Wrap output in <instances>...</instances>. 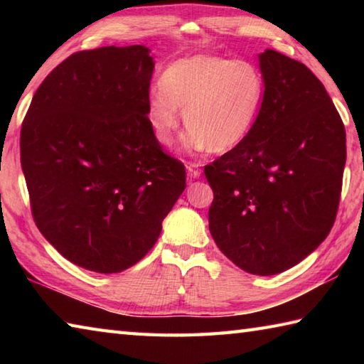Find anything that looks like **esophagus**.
<instances>
[{"mask_svg": "<svg viewBox=\"0 0 364 364\" xmlns=\"http://www.w3.org/2000/svg\"><path fill=\"white\" fill-rule=\"evenodd\" d=\"M188 175L191 178H200V175H202V167H200V164H189L188 166Z\"/></svg>", "mask_w": 364, "mask_h": 364, "instance_id": "34e87169", "label": "esophagus"}]
</instances>
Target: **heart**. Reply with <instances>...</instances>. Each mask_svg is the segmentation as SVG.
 Listing matches in <instances>:
<instances>
[{
	"label": "heart",
	"instance_id": "b5f03b06",
	"mask_svg": "<svg viewBox=\"0 0 364 364\" xmlns=\"http://www.w3.org/2000/svg\"><path fill=\"white\" fill-rule=\"evenodd\" d=\"M266 84L249 60L218 54H192L170 64L159 78V92L145 103V120L153 137L170 146L181 113L188 150L225 153L252 133L264 103Z\"/></svg>",
	"mask_w": 364,
	"mask_h": 364
}]
</instances>
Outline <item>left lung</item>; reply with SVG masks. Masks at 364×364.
<instances>
[{"instance_id": "obj_1", "label": "left lung", "mask_w": 364, "mask_h": 364, "mask_svg": "<svg viewBox=\"0 0 364 364\" xmlns=\"http://www.w3.org/2000/svg\"><path fill=\"white\" fill-rule=\"evenodd\" d=\"M264 103L245 141L205 167L220 252L253 275H275L318 249L336 219L346 129L323 84L299 60L259 54Z\"/></svg>"}]
</instances>
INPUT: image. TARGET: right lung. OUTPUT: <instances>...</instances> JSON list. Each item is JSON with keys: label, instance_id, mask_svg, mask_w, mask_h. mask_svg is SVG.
Returning a JSON list of instances; mask_svg holds the SVG:
<instances>
[{"label": "right lung", "instance_id": "add662e5", "mask_svg": "<svg viewBox=\"0 0 364 364\" xmlns=\"http://www.w3.org/2000/svg\"><path fill=\"white\" fill-rule=\"evenodd\" d=\"M154 63L144 45L72 54L46 76L20 134L37 228L73 264L122 272L158 241L186 188L145 120Z\"/></svg>", "mask_w": 364, "mask_h": 364}]
</instances>
